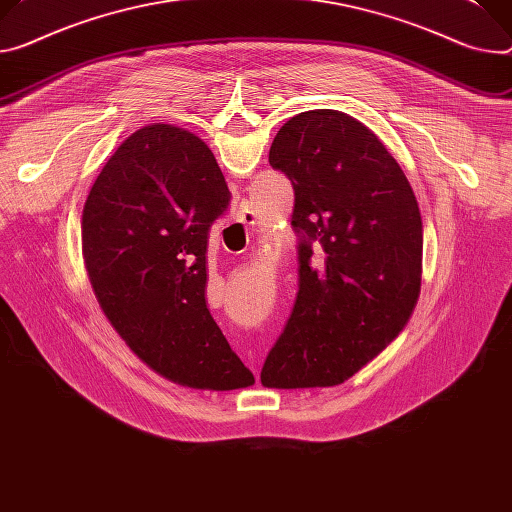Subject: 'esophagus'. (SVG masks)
Listing matches in <instances>:
<instances>
[{"label": "esophagus", "instance_id": "esophagus-1", "mask_svg": "<svg viewBox=\"0 0 512 512\" xmlns=\"http://www.w3.org/2000/svg\"><path fill=\"white\" fill-rule=\"evenodd\" d=\"M255 220H257V216H255V212H253V210L245 208V210H241V212H239V222H243V224L251 226V224H255Z\"/></svg>", "mask_w": 512, "mask_h": 512}]
</instances>
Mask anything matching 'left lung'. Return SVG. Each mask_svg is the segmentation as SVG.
Wrapping results in <instances>:
<instances>
[{
	"instance_id": "8db88e82",
	"label": "left lung",
	"mask_w": 512,
	"mask_h": 512,
	"mask_svg": "<svg viewBox=\"0 0 512 512\" xmlns=\"http://www.w3.org/2000/svg\"><path fill=\"white\" fill-rule=\"evenodd\" d=\"M269 163L294 185L300 243L296 304L261 384L337 386L406 327L421 294V210L384 143L345 112L290 118L273 138Z\"/></svg>"
}]
</instances>
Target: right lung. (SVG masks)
Wrapping results in <instances>:
<instances>
[{"mask_svg":"<svg viewBox=\"0 0 512 512\" xmlns=\"http://www.w3.org/2000/svg\"><path fill=\"white\" fill-rule=\"evenodd\" d=\"M228 202L202 138L151 124L108 159L81 214L85 269L116 333L157 374L216 392L255 384L204 298L208 232Z\"/></svg>","mask_w":512,"mask_h":512,"instance_id":"1","label":"right lung"}]
</instances>
